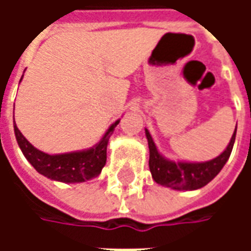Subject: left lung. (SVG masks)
<instances>
[{"mask_svg":"<svg viewBox=\"0 0 251 251\" xmlns=\"http://www.w3.org/2000/svg\"><path fill=\"white\" fill-rule=\"evenodd\" d=\"M235 133H237V127L225 152L214 160L205 163H175L164 158L158 153L152 136L145 129L148 145H149V169L153 180L157 184L174 189H184V191H192L204 187L221 172L223 165L230 157L235 141Z\"/></svg>","mask_w":251,"mask_h":251,"instance_id":"8db88e82","label":"left lung"}]
</instances>
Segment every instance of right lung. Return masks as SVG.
I'll use <instances>...</instances> for the list:
<instances>
[{"mask_svg":"<svg viewBox=\"0 0 251 251\" xmlns=\"http://www.w3.org/2000/svg\"><path fill=\"white\" fill-rule=\"evenodd\" d=\"M120 121H115L104 133L103 138L95 147L83 152L64 153V154H48L36 149L23 133L19 130L14 122V134L26 160L39 174L48 179L63 181V183H82L94 179L100 174L106 164V149L110 136Z\"/></svg>","mask_w":251,"mask_h":251,"instance_id":"right-lung-1","label":"right lung"}]
</instances>
